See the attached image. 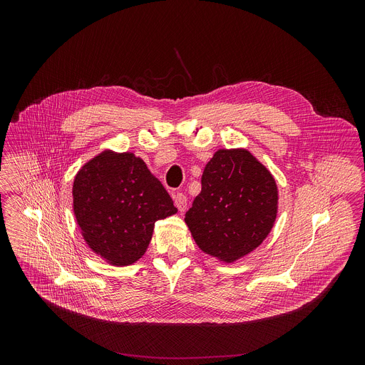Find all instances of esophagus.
Instances as JSON below:
<instances>
[{"label": "esophagus", "instance_id": "esophagus-1", "mask_svg": "<svg viewBox=\"0 0 365 365\" xmlns=\"http://www.w3.org/2000/svg\"><path fill=\"white\" fill-rule=\"evenodd\" d=\"M173 199H175V205H176V207L179 210V212H185L186 211V206H187L186 196L183 193H176Z\"/></svg>", "mask_w": 365, "mask_h": 365}]
</instances>
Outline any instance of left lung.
Returning <instances> with one entry per match:
<instances>
[{
    "mask_svg": "<svg viewBox=\"0 0 365 365\" xmlns=\"http://www.w3.org/2000/svg\"><path fill=\"white\" fill-rule=\"evenodd\" d=\"M277 212L272 172L244 147L220 148L205 166L202 190L185 222L200 251L234 264L263 244Z\"/></svg>",
    "mask_w": 365,
    "mask_h": 365,
    "instance_id": "obj_1",
    "label": "left lung"
}]
</instances>
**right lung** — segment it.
I'll use <instances>...</instances> for the list:
<instances>
[{"label": "right lung", "mask_w": 365, "mask_h": 365, "mask_svg": "<svg viewBox=\"0 0 365 365\" xmlns=\"http://www.w3.org/2000/svg\"><path fill=\"white\" fill-rule=\"evenodd\" d=\"M73 214L86 245L103 262L125 267L148 248L154 224L178 212L141 158L102 150L75 175Z\"/></svg>", "instance_id": "add662e5"}]
</instances>
